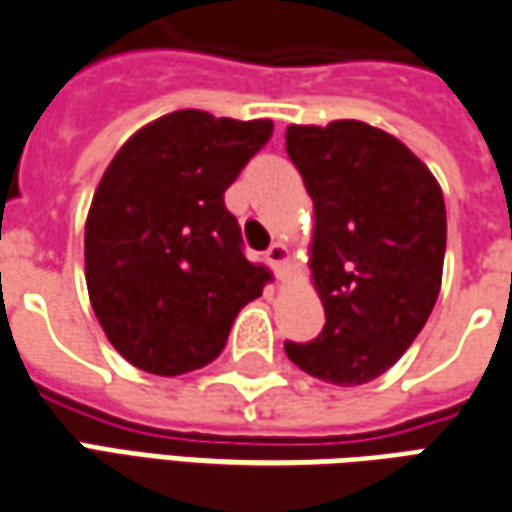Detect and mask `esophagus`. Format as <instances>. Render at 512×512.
Segmentation results:
<instances>
[{"mask_svg": "<svg viewBox=\"0 0 512 512\" xmlns=\"http://www.w3.org/2000/svg\"><path fill=\"white\" fill-rule=\"evenodd\" d=\"M266 263L274 268V274L282 277L285 274V266H288V246L285 244H271L266 249Z\"/></svg>", "mask_w": 512, "mask_h": 512, "instance_id": "34e87169", "label": "esophagus"}]
</instances>
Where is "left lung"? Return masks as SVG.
Masks as SVG:
<instances>
[{
	"label": "left lung",
	"instance_id": "1",
	"mask_svg": "<svg viewBox=\"0 0 512 512\" xmlns=\"http://www.w3.org/2000/svg\"><path fill=\"white\" fill-rule=\"evenodd\" d=\"M285 147L315 208L310 268L326 312L323 332L285 354L326 384H367L406 354L436 304L444 197L400 139L359 120L288 126Z\"/></svg>",
	"mask_w": 512,
	"mask_h": 512
}]
</instances>
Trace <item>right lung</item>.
<instances>
[{
	"instance_id": "obj_1",
	"label": "right lung",
	"mask_w": 512,
	"mask_h": 512,
	"mask_svg": "<svg viewBox=\"0 0 512 512\" xmlns=\"http://www.w3.org/2000/svg\"><path fill=\"white\" fill-rule=\"evenodd\" d=\"M271 120L180 109L139 128L95 189L84 277L117 354L153 376H183L222 354L235 315L271 274L249 263L224 205Z\"/></svg>"
}]
</instances>
